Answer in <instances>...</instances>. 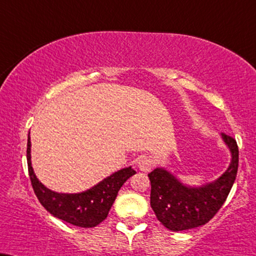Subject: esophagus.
Returning a JSON list of instances; mask_svg holds the SVG:
<instances>
[{"instance_id": "34e87169", "label": "esophagus", "mask_w": 256, "mask_h": 256, "mask_svg": "<svg viewBox=\"0 0 256 256\" xmlns=\"http://www.w3.org/2000/svg\"><path fill=\"white\" fill-rule=\"evenodd\" d=\"M137 166L139 168V170L143 171V172H148L154 166V160H152L151 157H148V156H142L138 160V163Z\"/></svg>"}]
</instances>
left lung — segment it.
I'll return each mask as SVG.
<instances>
[{"mask_svg": "<svg viewBox=\"0 0 256 256\" xmlns=\"http://www.w3.org/2000/svg\"><path fill=\"white\" fill-rule=\"evenodd\" d=\"M222 138L230 148L232 163L215 182L200 188L186 186L160 168L148 174L151 182V208L169 230L182 232L206 224L227 200L238 174V148L230 136L222 134Z\"/></svg>", "mask_w": 256, "mask_h": 256, "instance_id": "8db88e82", "label": "left lung"}]
</instances>
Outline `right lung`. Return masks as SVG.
<instances>
[{
	"label": "right lung",
	"instance_id": "add662e5",
	"mask_svg": "<svg viewBox=\"0 0 256 256\" xmlns=\"http://www.w3.org/2000/svg\"><path fill=\"white\" fill-rule=\"evenodd\" d=\"M27 163L32 186L38 202L54 218L82 228H92L108 218L119 189L136 171L131 166L114 172L92 189L80 194H58L47 189L35 176L30 162V137L28 136Z\"/></svg>",
	"mask_w": 256,
	"mask_h": 256
}]
</instances>
